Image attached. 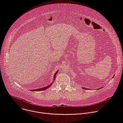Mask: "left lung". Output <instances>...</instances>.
<instances>
[{"label": "left lung", "instance_id": "obj_1", "mask_svg": "<svg viewBox=\"0 0 123 123\" xmlns=\"http://www.w3.org/2000/svg\"><path fill=\"white\" fill-rule=\"evenodd\" d=\"M82 89H84V90H86V88H85H85H84V87H82ZM86 89H87V88H86ZM87 89L89 90V89H87ZM100 89V88H99V89Z\"/></svg>", "mask_w": 123, "mask_h": 123}]
</instances>
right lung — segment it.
Masks as SVG:
<instances>
[{
    "label": "right lung",
    "mask_w": 123,
    "mask_h": 123,
    "mask_svg": "<svg viewBox=\"0 0 123 123\" xmlns=\"http://www.w3.org/2000/svg\"><path fill=\"white\" fill-rule=\"evenodd\" d=\"M57 72H58V71H57L56 73H55V74H54V80L55 79V76H56V74H57ZM52 83H51V84H50L49 85H48V86H45V87H42V88H40V89H36V90H34V89H33V90H31V91H35V92H38V91H43V90H46V89H48L49 87H50V86H51V85H52Z\"/></svg>",
    "instance_id": "1"
}]
</instances>
